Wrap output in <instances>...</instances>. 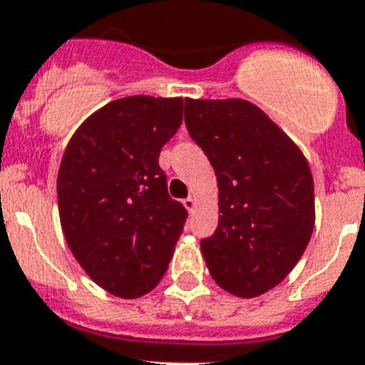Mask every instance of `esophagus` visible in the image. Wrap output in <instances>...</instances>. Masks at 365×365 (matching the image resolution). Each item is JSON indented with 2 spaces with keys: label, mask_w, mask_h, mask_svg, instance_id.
Segmentation results:
<instances>
[{
  "label": "esophagus",
  "mask_w": 365,
  "mask_h": 365,
  "mask_svg": "<svg viewBox=\"0 0 365 365\" xmlns=\"http://www.w3.org/2000/svg\"><path fill=\"white\" fill-rule=\"evenodd\" d=\"M183 205H185V209H187V211H189V213H191L192 209H195V205H196L195 196H187L185 200H183Z\"/></svg>",
  "instance_id": "1"
}]
</instances>
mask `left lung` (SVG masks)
Masks as SVG:
<instances>
[{
	"mask_svg": "<svg viewBox=\"0 0 365 365\" xmlns=\"http://www.w3.org/2000/svg\"><path fill=\"white\" fill-rule=\"evenodd\" d=\"M185 126L218 182V226L200 240L209 274L233 296H261L292 272L314 230L309 163L248 101H185Z\"/></svg>",
	"mask_w": 365,
	"mask_h": 365,
	"instance_id": "8db88e82",
	"label": "left lung"
}]
</instances>
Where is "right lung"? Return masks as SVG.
Returning a JSON list of instances; mask_svg holds the SVG:
<instances>
[{"mask_svg": "<svg viewBox=\"0 0 365 365\" xmlns=\"http://www.w3.org/2000/svg\"><path fill=\"white\" fill-rule=\"evenodd\" d=\"M182 110L180 97L112 101L78 126L60 163L56 192L69 250L117 297L150 292L182 235L187 209L169 196L158 161Z\"/></svg>", "mask_w": 365, "mask_h": 365, "instance_id": "add662e5", "label": "right lung"}]
</instances>
